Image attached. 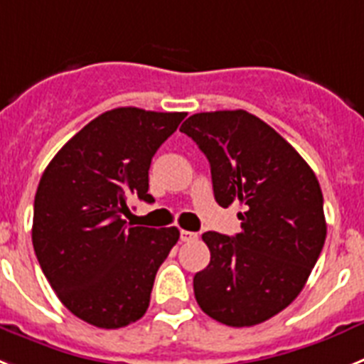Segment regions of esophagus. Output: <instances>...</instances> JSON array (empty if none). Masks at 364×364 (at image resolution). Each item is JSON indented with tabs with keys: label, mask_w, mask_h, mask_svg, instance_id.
<instances>
[{
	"label": "esophagus",
	"mask_w": 364,
	"mask_h": 364,
	"mask_svg": "<svg viewBox=\"0 0 364 364\" xmlns=\"http://www.w3.org/2000/svg\"><path fill=\"white\" fill-rule=\"evenodd\" d=\"M179 238H181V242H194V240H198V235L191 232V230H181Z\"/></svg>",
	"instance_id": "1"
}]
</instances>
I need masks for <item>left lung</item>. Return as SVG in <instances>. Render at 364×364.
Instances as JSON below:
<instances>
[{
    "label": "left lung",
    "mask_w": 364,
    "mask_h": 364,
    "mask_svg": "<svg viewBox=\"0 0 364 364\" xmlns=\"http://www.w3.org/2000/svg\"><path fill=\"white\" fill-rule=\"evenodd\" d=\"M179 129L207 156L218 205L243 207L242 232L201 236L210 264L196 273V300L227 326L260 324L291 304L317 264L321 185L282 135L243 109L196 113Z\"/></svg>",
    "instance_id": "left-lung-1"
}]
</instances>
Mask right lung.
I'll list each match as a JSON object with an SVG mask.
<instances>
[{"mask_svg":"<svg viewBox=\"0 0 364 364\" xmlns=\"http://www.w3.org/2000/svg\"><path fill=\"white\" fill-rule=\"evenodd\" d=\"M186 113L115 107L86 124L47 164L34 198L33 245L60 302L97 328L146 314L176 227H128V198L151 203L148 170Z\"/></svg>","mask_w":364,"mask_h":364,"instance_id":"add662e5","label":"right lung"}]
</instances>
